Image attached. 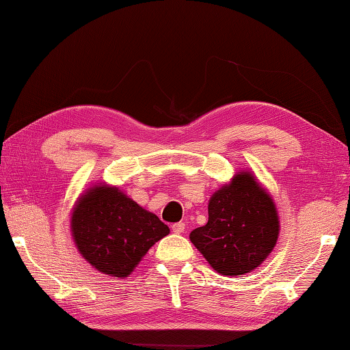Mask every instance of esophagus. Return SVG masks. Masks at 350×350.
Masks as SVG:
<instances>
[{
    "mask_svg": "<svg viewBox=\"0 0 350 350\" xmlns=\"http://www.w3.org/2000/svg\"><path fill=\"white\" fill-rule=\"evenodd\" d=\"M172 231H174L175 234H183V232L185 231V224H183V222L174 224V225H172Z\"/></svg>",
    "mask_w": 350,
    "mask_h": 350,
    "instance_id": "esophagus-1",
    "label": "esophagus"
}]
</instances>
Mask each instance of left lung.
I'll return each instance as SVG.
<instances>
[{
    "mask_svg": "<svg viewBox=\"0 0 350 350\" xmlns=\"http://www.w3.org/2000/svg\"><path fill=\"white\" fill-rule=\"evenodd\" d=\"M280 216L252 170H240L208 201V222L190 232L206 262L225 276L252 272L276 246Z\"/></svg>",
    "mask_w": 350,
    "mask_h": 350,
    "instance_id": "left-lung-1",
    "label": "left lung"
}]
</instances>
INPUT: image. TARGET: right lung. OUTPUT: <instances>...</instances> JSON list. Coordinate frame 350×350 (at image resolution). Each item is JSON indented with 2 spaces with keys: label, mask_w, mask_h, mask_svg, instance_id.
Returning a JSON list of instances; mask_svg holds the SVG:
<instances>
[{
  "label": "right lung",
  "mask_w": 350,
  "mask_h": 350,
  "mask_svg": "<svg viewBox=\"0 0 350 350\" xmlns=\"http://www.w3.org/2000/svg\"><path fill=\"white\" fill-rule=\"evenodd\" d=\"M70 232L83 258L104 275H131L169 226L116 185L95 183L75 201Z\"/></svg>",
  "instance_id": "1"
}]
</instances>
